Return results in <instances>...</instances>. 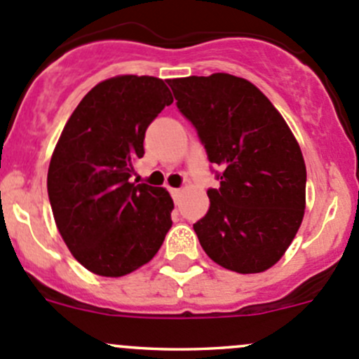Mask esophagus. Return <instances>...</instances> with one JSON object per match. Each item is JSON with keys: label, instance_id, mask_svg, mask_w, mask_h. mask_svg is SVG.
Listing matches in <instances>:
<instances>
[{"label": "esophagus", "instance_id": "obj_1", "mask_svg": "<svg viewBox=\"0 0 359 359\" xmlns=\"http://www.w3.org/2000/svg\"><path fill=\"white\" fill-rule=\"evenodd\" d=\"M170 193H172L173 198H179L180 193H182V189H180V187H170Z\"/></svg>", "mask_w": 359, "mask_h": 359}]
</instances>
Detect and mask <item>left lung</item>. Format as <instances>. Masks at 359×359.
<instances>
[{"label":"left lung","instance_id":"left-lung-1","mask_svg":"<svg viewBox=\"0 0 359 359\" xmlns=\"http://www.w3.org/2000/svg\"><path fill=\"white\" fill-rule=\"evenodd\" d=\"M222 168L194 224L206 255L240 274L264 273L290 247L306 210V163L290 126L248 79L215 72L168 83Z\"/></svg>","mask_w":359,"mask_h":359}]
</instances>
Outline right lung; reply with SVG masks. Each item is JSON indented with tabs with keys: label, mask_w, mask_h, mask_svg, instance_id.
Returning <instances> with one entry per match:
<instances>
[{
	"label": "right lung",
	"mask_w": 359,
	"mask_h": 359,
	"mask_svg": "<svg viewBox=\"0 0 359 359\" xmlns=\"http://www.w3.org/2000/svg\"><path fill=\"white\" fill-rule=\"evenodd\" d=\"M172 102L163 79L114 76L83 97L60 133L46 179L50 205L64 243L90 273H133L172 227L168 191L130 182L147 126Z\"/></svg>",
	"instance_id": "add662e5"
}]
</instances>
